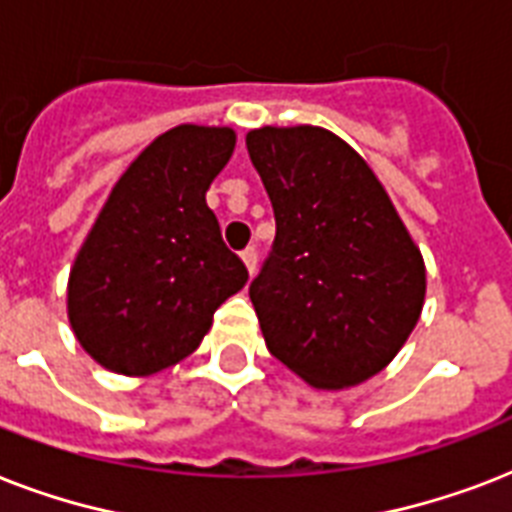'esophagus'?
<instances>
[{"instance_id":"esophagus-1","label":"esophagus","mask_w":512,"mask_h":512,"mask_svg":"<svg viewBox=\"0 0 512 512\" xmlns=\"http://www.w3.org/2000/svg\"><path fill=\"white\" fill-rule=\"evenodd\" d=\"M241 260H244V265H247L249 273L257 271V249L255 247L244 249V252H241Z\"/></svg>"}]
</instances>
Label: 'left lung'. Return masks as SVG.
<instances>
[{
    "label": "left lung",
    "mask_w": 512,
    "mask_h": 512,
    "mask_svg": "<svg viewBox=\"0 0 512 512\" xmlns=\"http://www.w3.org/2000/svg\"><path fill=\"white\" fill-rule=\"evenodd\" d=\"M249 159L276 239L249 284L265 345L313 388H350L393 361L425 303V263L369 164L335 132L260 127Z\"/></svg>",
    "instance_id": "1"
}]
</instances>
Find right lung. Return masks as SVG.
<instances>
[{
    "instance_id": "add662e5",
    "label": "right lung",
    "mask_w": 512,
    "mask_h": 512,
    "mask_svg": "<svg viewBox=\"0 0 512 512\" xmlns=\"http://www.w3.org/2000/svg\"><path fill=\"white\" fill-rule=\"evenodd\" d=\"M236 146L228 127L180 124L127 167L68 276V321L100 366L146 377L191 356L247 284L207 191Z\"/></svg>"
}]
</instances>
